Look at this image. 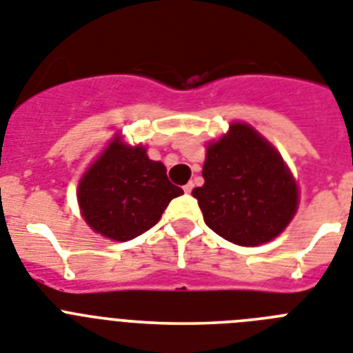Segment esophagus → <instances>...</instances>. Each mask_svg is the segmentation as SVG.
<instances>
[{"mask_svg":"<svg viewBox=\"0 0 353 353\" xmlns=\"http://www.w3.org/2000/svg\"><path fill=\"white\" fill-rule=\"evenodd\" d=\"M183 190H185V194H192V190H194V183H186V185L183 186Z\"/></svg>","mask_w":353,"mask_h":353,"instance_id":"obj_1","label":"esophagus"}]
</instances>
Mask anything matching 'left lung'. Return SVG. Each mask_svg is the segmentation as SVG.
<instances>
[{
  "label": "left lung",
  "mask_w": 353,
  "mask_h": 353,
  "mask_svg": "<svg viewBox=\"0 0 353 353\" xmlns=\"http://www.w3.org/2000/svg\"><path fill=\"white\" fill-rule=\"evenodd\" d=\"M204 185L194 195L210 230L253 248L278 236L294 217L298 186L278 150L248 123L235 121L212 141Z\"/></svg>",
  "instance_id": "1"
}]
</instances>
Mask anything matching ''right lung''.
<instances>
[{
  "label": "right lung",
  "instance_id": "1",
  "mask_svg": "<svg viewBox=\"0 0 353 353\" xmlns=\"http://www.w3.org/2000/svg\"><path fill=\"white\" fill-rule=\"evenodd\" d=\"M181 194L168 181L161 161L149 159L141 145L131 147L117 136L85 170L77 199L94 233L125 242L150 230Z\"/></svg>",
  "mask_w": 353,
  "mask_h": 353
}]
</instances>
